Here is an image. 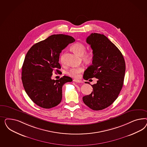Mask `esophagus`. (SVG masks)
Wrapping results in <instances>:
<instances>
[{
  "mask_svg": "<svg viewBox=\"0 0 147 147\" xmlns=\"http://www.w3.org/2000/svg\"><path fill=\"white\" fill-rule=\"evenodd\" d=\"M73 81L76 82V83H82V81L81 80H76V79H74Z\"/></svg>",
  "mask_w": 147,
  "mask_h": 147,
  "instance_id": "1",
  "label": "esophagus"
}]
</instances>
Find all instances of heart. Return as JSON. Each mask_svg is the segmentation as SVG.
<instances>
[{
    "instance_id": "obj_1",
    "label": "heart",
    "mask_w": 147,
    "mask_h": 147,
    "mask_svg": "<svg viewBox=\"0 0 147 147\" xmlns=\"http://www.w3.org/2000/svg\"><path fill=\"white\" fill-rule=\"evenodd\" d=\"M71 49L76 53L79 55H81L82 59L84 61H89L93 58V52L90 51H86V46L82 43L76 42L71 46ZM60 61L61 63H63L65 61L64 56L62 54L60 57ZM84 67L82 66L73 67L67 71V74L71 77L78 78L80 73L84 71Z\"/></svg>"
}]
</instances>
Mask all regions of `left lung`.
Instances as JSON below:
<instances>
[{
	"label": "left lung",
	"instance_id": "8db88e82",
	"mask_svg": "<svg viewBox=\"0 0 147 147\" xmlns=\"http://www.w3.org/2000/svg\"><path fill=\"white\" fill-rule=\"evenodd\" d=\"M86 42L93 49V57L92 65L84 72V79L95 78L98 81L92 85V93L82 100L90 109L102 110L111 106L120 93L125 78V59L120 51L103 34L92 33Z\"/></svg>",
	"mask_w": 147,
	"mask_h": 147
}]
</instances>
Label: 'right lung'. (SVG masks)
<instances>
[{
  "mask_svg": "<svg viewBox=\"0 0 147 147\" xmlns=\"http://www.w3.org/2000/svg\"><path fill=\"white\" fill-rule=\"evenodd\" d=\"M75 41L71 36L54 34L27 52L22 66V84L28 96L39 107L49 109L61 102L62 86L72 79L63 76L55 80L51 77L53 71H60L59 61L62 50Z\"/></svg>",
  "mask_w": 147,
  "mask_h": 147,
  "instance_id": "right-lung-1",
  "label": "right lung"
}]
</instances>
